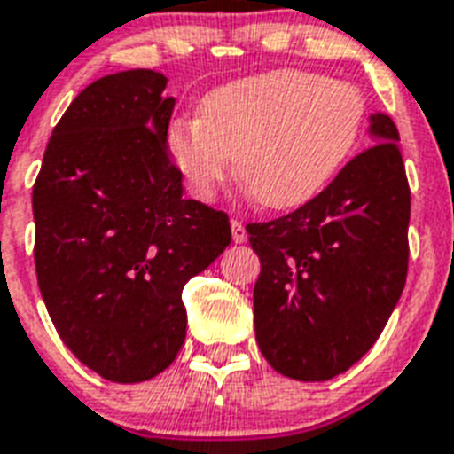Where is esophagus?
<instances>
[{
	"label": "esophagus",
	"mask_w": 454,
	"mask_h": 454,
	"mask_svg": "<svg viewBox=\"0 0 454 454\" xmlns=\"http://www.w3.org/2000/svg\"><path fill=\"white\" fill-rule=\"evenodd\" d=\"M231 239H234V243L248 241V231H246L243 223H239V220H231Z\"/></svg>",
	"instance_id": "obj_1"
}]
</instances>
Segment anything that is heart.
I'll return each instance as SVG.
<instances>
[{
    "label": "heart",
    "mask_w": 454,
    "mask_h": 454,
    "mask_svg": "<svg viewBox=\"0 0 454 454\" xmlns=\"http://www.w3.org/2000/svg\"><path fill=\"white\" fill-rule=\"evenodd\" d=\"M366 97L301 69L236 78L206 92L200 118L176 120L167 151L194 197L213 200L231 167L269 211L313 200L364 129Z\"/></svg>",
    "instance_id": "obj_1"
}]
</instances>
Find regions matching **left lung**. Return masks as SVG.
I'll use <instances>...</instances> for the list:
<instances>
[{
  "mask_svg": "<svg viewBox=\"0 0 454 454\" xmlns=\"http://www.w3.org/2000/svg\"><path fill=\"white\" fill-rule=\"evenodd\" d=\"M369 122L373 145L317 197L246 227L262 264L254 339L273 369L303 383L364 357L406 286L411 190L399 132L387 114Z\"/></svg>",
  "mask_w": 454,
  "mask_h": 454,
  "instance_id": "left-lung-1",
  "label": "left lung"
}]
</instances>
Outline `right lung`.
I'll return each mask as SVG.
<instances>
[{
	"mask_svg": "<svg viewBox=\"0 0 454 454\" xmlns=\"http://www.w3.org/2000/svg\"><path fill=\"white\" fill-rule=\"evenodd\" d=\"M153 69L104 76L52 129L32 192L34 262L59 339L114 383L162 373L185 340L183 287L231 241L183 197L167 151L174 97Z\"/></svg>",
	"mask_w": 454,
	"mask_h": 454,
	"instance_id": "1",
	"label": "right lung"
}]
</instances>
